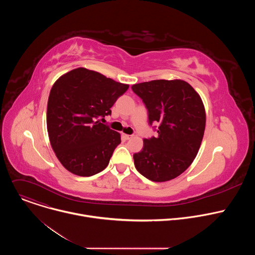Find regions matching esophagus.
<instances>
[{"label":"esophagus","mask_w":255,"mask_h":255,"mask_svg":"<svg viewBox=\"0 0 255 255\" xmlns=\"http://www.w3.org/2000/svg\"><path fill=\"white\" fill-rule=\"evenodd\" d=\"M133 137V135H129V134H122V138L124 139V140H129V139H131Z\"/></svg>","instance_id":"1"}]
</instances>
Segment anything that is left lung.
I'll use <instances>...</instances> for the list:
<instances>
[{"label":"left lung","instance_id":"1","mask_svg":"<svg viewBox=\"0 0 255 255\" xmlns=\"http://www.w3.org/2000/svg\"><path fill=\"white\" fill-rule=\"evenodd\" d=\"M148 111V122L159 123L157 137L143 140L133 155L136 169L161 183L175 178L194 161L204 137L206 112L194 88L181 80H156L132 86Z\"/></svg>","mask_w":255,"mask_h":255}]
</instances>
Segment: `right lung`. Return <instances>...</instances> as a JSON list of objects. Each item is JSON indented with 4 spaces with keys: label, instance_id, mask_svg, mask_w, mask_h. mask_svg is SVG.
<instances>
[{
    "label": "right lung",
    "instance_id": "right-lung-1",
    "mask_svg": "<svg viewBox=\"0 0 255 255\" xmlns=\"http://www.w3.org/2000/svg\"><path fill=\"white\" fill-rule=\"evenodd\" d=\"M129 85L79 67L52 86L47 103V131L60 163L71 173L94 175L107 167L120 133L100 122Z\"/></svg>",
    "mask_w": 255,
    "mask_h": 255
}]
</instances>
